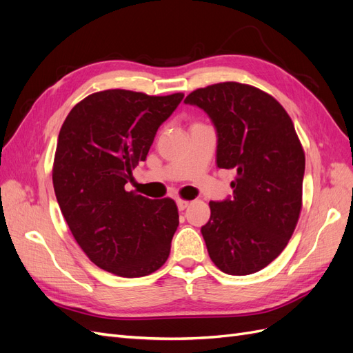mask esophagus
Masks as SVG:
<instances>
[{"label":"esophagus","mask_w":353,"mask_h":353,"mask_svg":"<svg viewBox=\"0 0 353 353\" xmlns=\"http://www.w3.org/2000/svg\"><path fill=\"white\" fill-rule=\"evenodd\" d=\"M176 205H178V209H179V210H184V209L188 208L190 201H188V200H184V199H178V200H176Z\"/></svg>","instance_id":"1"}]
</instances>
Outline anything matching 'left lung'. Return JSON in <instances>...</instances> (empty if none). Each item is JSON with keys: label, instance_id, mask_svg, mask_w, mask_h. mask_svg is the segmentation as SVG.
Listing matches in <instances>:
<instances>
[{"label": "left lung", "instance_id": "left-lung-1", "mask_svg": "<svg viewBox=\"0 0 353 353\" xmlns=\"http://www.w3.org/2000/svg\"><path fill=\"white\" fill-rule=\"evenodd\" d=\"M218 131L216 163L236 169L232 199L210 201L201 227L212 262L230 275L263 270L292 239L302 210L305 152L292 117L272 95L219 82L187 95Z\"/></svg>", "mask_w": 353, "mask_h": 353}]
</instances>
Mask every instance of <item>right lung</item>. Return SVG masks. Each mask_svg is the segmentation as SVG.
<instances>
[{
    "label": "right lung",
    "mask_w": 353,
    "mask_h": 353,
    "mask_svg": "<svg viewBox=\"0 0 353 353\" xmlns=\"http://www.w3.org/2000/svg\"><path fill=\"white\" fill-rule=\"evenodd\" d=\"M183 99V92L99 91L74 105L61 125L54 193L73 239L104 271L137 279L169 258L179 223L176 203L126 191L125 184Z\"/></svg>",
    "instance_id": "right-lung-1"
}]
</instances>
